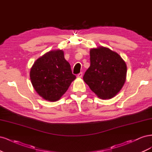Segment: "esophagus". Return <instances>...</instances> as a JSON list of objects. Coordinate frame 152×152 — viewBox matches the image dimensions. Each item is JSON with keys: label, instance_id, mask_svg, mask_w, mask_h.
<instances>
[{"label": "esophagus", "instance_id": "esophagus-1", "mask_svg": "<svg viewBox=\"0 0 152 152\" xmlns=\"http://www.w3.org/2000/svg\"><path fill=\"white\" fill-rule=\"evenodd\" d=\"M82 75H83V73H82V72H80L77 75V78H79V79H80V78L82 77Z\"/></svg>", "mask_w": 152, "mask_h": 152}]
</instances>
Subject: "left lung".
<instances>
[{
    "instance_id": "obj_1",
    "label": "left lung",
    "mask_w": 152,
    "mask_h": 152,
    "mask_svg": "<svg viewBox=\"0 0 152 152\" xmlns=\"http://www.w3.org/2000/svg\"><path fill=\"white\" fill-rule=\"evenodd\" d=\"M90 61L91 65L83 77L84 81L98 98H113L126 82L125 61L116 52L103 46L91 49Z\"/></svg>"
}]
</instances>
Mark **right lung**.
I'll return each mask as SVG.
<instances>
[{
    "label": "right lung",
    "mask_w": 152,
    "mask_h": 152,
    "mask_svg": "<svg viewBox=\"0 0 152 152\" xmlns=\"http://www.w3.org/2000/svg\"><path fill=\"white\" fill-rule=\"evenodd\" d=\"M30 77L37 93L53 102L60 99L76 79L60 49L50 50L37 59L31 68Z\"/></svg>",
    "instance_id": "right-lung-1"
}]
</instances>
